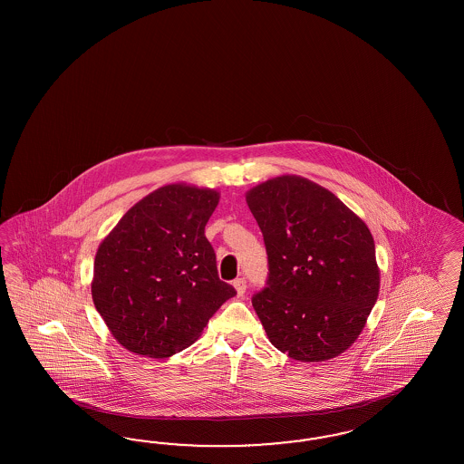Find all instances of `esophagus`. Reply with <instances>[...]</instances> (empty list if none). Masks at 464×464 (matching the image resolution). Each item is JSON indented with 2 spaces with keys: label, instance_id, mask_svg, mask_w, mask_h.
<instances>
[{
  "label": "esophagus",
  "instance_id": "esophagus-1",
  "mask_svg": "<svg viewBox=\"0 0 464 464\" xmlns=\"http://www.w3.org/2000/svg\"><path fill=\"white\" fill-rule=\"evenodd\" d=\"M233 287L237 289V295L241 297V295H245V291H246V281L245 279H237V281L233 282Z\"/></svg>",
  "mask_w": 464,
  "mask_h": 464
}]
</instances>
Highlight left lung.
I'll use <instances>...</instances> for the list:
<instances>
[{"label":"left lung","mask_w":464,"mask_h":464,"mask_svg":"<svg viewBox=\"0 0 464 464\" xmlns=\"http://www.w3.org/2000/svg\"><path fill=\"white\" fill-rule=\"evenodd\" d=\"M245 198L267 248L268 287L252 304L270 343L301 362L335 359L361 335L380 295L369 227L299 175L268 179Z\"/></svg>","instance_id":"1"}]
</instances>
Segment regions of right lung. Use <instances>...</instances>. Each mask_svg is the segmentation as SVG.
Instances as JSON below:
<instances>
[{
  "instance_id": "obj_1",
  "label": "right lung",
  "mask_w": 464,
  "mask_h": 464,
  "mask_svg": "<svg viewBox=\"0 0 464 464\" xmlns=\"http://www.w3.org/2000/svg\"><path fill=\"white\" fill-rule=\"evenodd\" d=\"M221 194L167 183L142 197L102 239L92 297L112 337L129 352L163 359L200 337L237 291L218 277L204 229Z\"/></svg>"
}]
</instances>
